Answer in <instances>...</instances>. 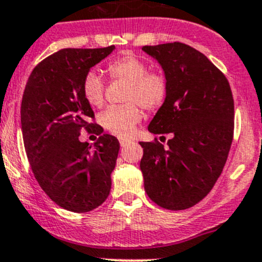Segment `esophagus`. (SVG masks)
<instances>
[{
    "instance_id": "34e87169",
    "label": "esophagus",
    "mask_w": 262,
    "mask_h": 262,
    "mask_svg": "<svg viewBox=\"0 0 262 262\" xmlns=\"http://www.w3.org/2000/svg\"><path fill=\"white\" fill-rule=\"evenodd\" d=\"M129 139H126V138H123V137H120V138H119V143H120V146L121 147H124V146H126V144L129 143Z\"/></svg>"
}]
</instances>
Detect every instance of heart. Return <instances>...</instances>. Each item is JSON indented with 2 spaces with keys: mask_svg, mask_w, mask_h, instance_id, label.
<instances>
[{
  "mask_svg": "<svg viewBox=\"0 0 262 262\" xmlns=\"http://www.w3.org/2000/svg\"><path fill=\"white\" fill-rule=\"evenodd\" d=\"M112 78L129 83L125 92L126 104L112 105L100 114V124L116 136H129L143 118L142 105L147 110L162 106L168 94V82L161 72L149 71L148 63L136 55L126 54L107 63ZM82 95L94 107H101L105 100V82L95 71L86 73L82 81Z\"/></svg>",
  "mask_w": 262,
  "mask_h": 262,
  "instance_id": "b5f03b06",
  "label": "heart"
}]
</instances>
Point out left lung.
<instances>
[{
	"mask_svg": "<svg viewBox=\"0 0 262 262\" xmlns=\"http://www.w3.org/2000/svg\"><path fill=\"white\" fill-rule=\"evenodd\" d=\"M168 82V94L148 130L168 134L167 147L141 142L144 190L165 209L182 210L208 195L226 165L233 138L234 105L223 73L182 43L146 46Z\"/></svg>",
	"mask_w": 262,
	"mask_h": 262,
	"instance_id": "obj_1",
	"label": "left lung"
}]
</instances>
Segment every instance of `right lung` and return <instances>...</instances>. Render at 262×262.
<instances>
[{
	"mask_svg": "<svg viewBox=\"0 0 262 262\" xmlns=\"http://www.w3.org/2000/svg\"><path fill=\"white\" fill-rule=\"evenodd\" d=\"M114 46L66 48L33 70L21 101V130L31 170L41 189L63 209L84 213L106 200L119 142L94 123L82 81ZM81 127L99 136L94 148L78 137Z\"/></svg>",
	"mask_w": 262,
	"mask_h": 262,
	"instance_id": "obj_1",
	"label": "right lung"
}]
</instances>
